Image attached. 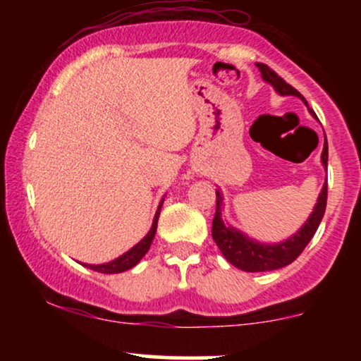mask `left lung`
Listing matches in <instances>:
<instances>
[{
    "mask_svg": "<svg viewBox=\"0 0 361 361\" xmlns=\"http://www.w3.org/2000/svg\"><path fill=\"white\" fill-rule=\"evenodd\" d=\"M256 68L259 69L261 78L267 81L268 85L273 86V90L281 97H297L307 105L305 98L297 91L295 88L285 82L275 71H271L267 64L258 62ZM312 114V111H310ZM314 115V114H312ZM316 117V115H314ZM321 163L324 169H327V142L324 139V147H322ZM217 195V210H215V217L212 222V238L219 250L224 255V258L234 264L235 268L243 271H271L279 270V268L287 267L292 263L302 251L305 250L312 235L316 234L319 224H321L322 217L326 212V202H327V181L322 185L321 193H319L314 210L310 212L309 219L304 222L297 233H293L290 238L280 243H261L256 239L250 238L244 234L243 231L235 229L234 226L227 224V221L222 219L224 210V197L221 190H215Z\"/></svg>",
    "mask_w": 361,
    "mask_h": 361,
    "instance_id": "1",
    "label": "left lung"
}]
</instances>
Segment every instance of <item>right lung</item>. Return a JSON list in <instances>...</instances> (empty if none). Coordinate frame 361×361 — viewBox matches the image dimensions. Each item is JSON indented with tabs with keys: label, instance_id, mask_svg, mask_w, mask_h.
I'll use <instances>...</instances> for the list:
<instances>
[{
	"label": "right lung",
	"instance_id": "add662e5",
	"mask_svg": "<svg viewBox=\"0 0 361 361\" xmlns=\"http://www.w3.org/2000/svg\"><path fill=\"white\" fill-rule=\"evenodd\" d=\"M163 202H164V198L159 202V207H157L154 221H152V226H151V229H149V233L144 235V238L140 239V241L135 244V246H132L130 250L123 252V255H120L118 258L109 261V263H102V264L81 263L82 267L90 268V270L98 271V273H106V275H111V273H122V271L130 270V268H134L135 264H137L139 261L142 259L144 256H146L149 247H151L152 239H154V235H156L157 221H159V214H161V207H163Z\"/></svg>",
	"mask_w": 361,
	"mask_h": 361
}]
</instances>
